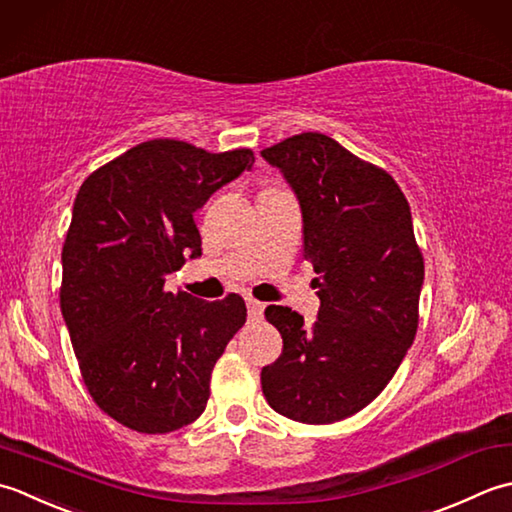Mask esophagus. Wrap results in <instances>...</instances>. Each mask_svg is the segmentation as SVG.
Segmentation results:
<instances>
[{
	"mask_svg": "<svg viewBox=\"0 0 512 512\" xmlns=\"http://www.w3.org/2000/svg\"><path fill=\"white\" fill-rule=\"evenodd\" d=\"M263 311H265L263 302L247 300V316H249V320H263Z\"/></svg>",
	"mask_w": 512,
	"mask_h": 512,
	"instance_id": "34e87169",
	"label": "esophagus"
}]
</instances>
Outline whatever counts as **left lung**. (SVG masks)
Wrapping results in <instances>:
<instances>
[{"instance_id": "1", "label": "left lung", "mask_w": 512, "mask_h": 512, "mask_svg": "<svg viewBox=\"0 0 512 512\" xmlns=\"http://www.w3.org/2000/svg\"><path fill=\"white\" fill-rule=\"evenodd\" d=\"M263 159L283 172L302 210V256L318 278V320L269 305L283 353L260 371L276 413L331 424L362 411L387 387L415 340L424 258L409 203L378 165L327 134L302 132Z\"/></svg>"}]
</instances>
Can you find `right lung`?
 <instances>
[{
  "mask_svg": "<svg viewBox=\"0 0 512 512\" xmlns=\"http://www.w3.org/2000/svg\"><path fill=\"white\" fill-rule=\"evenodd\" d=\"M254 152H207L176 139L134 145L81 183L61 263V314L92 400L132 431L194 422L245 300L165 291V276L201 256L194 212L252 168Z\"/></svg>",
  "mask_w": 512,
  "mask_h": 512,
  "instance_id": "obj_1",
  "label": "right lung"
}]
</instances>
